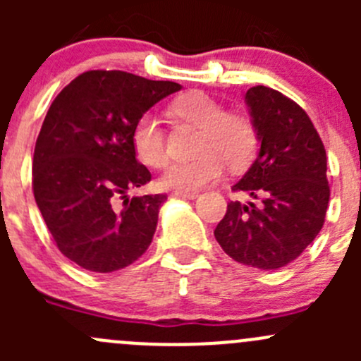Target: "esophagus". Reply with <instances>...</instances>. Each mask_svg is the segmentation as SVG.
<instances>
[{
	"instance_id": "esophagus-1",
	"label": "esophagus",
	"mask_w": 361,
	"mask_h": 361,
	"mask_svg": "<svg viewBox=\"0 0 361 361\" xmlns=\"http://www.w3.org/2000/svg\"><path fill=\"white\" fill-rule=\"evenodd\" d=\"M173 195L176 199H195V197H199L197 192H174Z\"/></svg>"
}]
</instances>
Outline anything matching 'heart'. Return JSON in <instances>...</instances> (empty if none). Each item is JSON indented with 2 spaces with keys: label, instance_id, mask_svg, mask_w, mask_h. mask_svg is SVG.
Masks as SVG:
<instances>
[{
  "label": "heart",
  "instance_id": "1",
  "mask_svg": "<svg viewBox=\"0 0 361 361\" xmlns=\"http://www.w3.org/2000/svg\"><path fill=\"white\" fill-rule=\"evenodd\" d=\"M178 118L199 127L195 140V159L173 164L160 176L164 190L195 192L214 183L224 174L225 164L241 169L255 157L258 133L253 120L245 113L225 111L218 101L204 92H190L171 104ZM130 143L140 162L152 169L167 164L166 137L157 116L152 111L137 116L130 130Z\"/></svg>",
  "mask_w": 361,
  "mask_h": 361
}]
</instances>
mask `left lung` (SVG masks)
Wrapping results in <instances>:
<instances>
[{"label":"left lung","instance_id":"1","mask_svg":"<svg viewBox=\"0 0 361 361\" xmlns=\"http://www.w3.org/2000/svg\"><path fill=\"white\" fill-rule=\"evenodd\" d=\"M245 99L260 150L232 190L260 202H228L214 238L239 264L276 271L322 231L330 199L326 152L307 113L290 97L257 85Z\"/></svg>","mask_w":361,"mask_h":361}]
</instances>
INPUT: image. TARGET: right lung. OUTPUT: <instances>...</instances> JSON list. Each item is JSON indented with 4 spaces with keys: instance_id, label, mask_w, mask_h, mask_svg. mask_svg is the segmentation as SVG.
Here are the masks:
<instances>
[{
    "instance_id": "obj_1",
    "label": "right lung",
    "mask_w": 361,
    "mask_h": 361,
    "mask_svg": "<svg viewBox=\"0 0 361 361\" xmlns=\"http://www.w3.org/2000/svg\"><path fill=\"white\" fill-rule=\"evenodd\" d=\"M180 83L126 71L82 73L43 120L32 157V192L64 257L92 272H113L150 246L167 195L129 197L152 180L136 160L130 130Z\"/></svg>"
}]
</instances>
